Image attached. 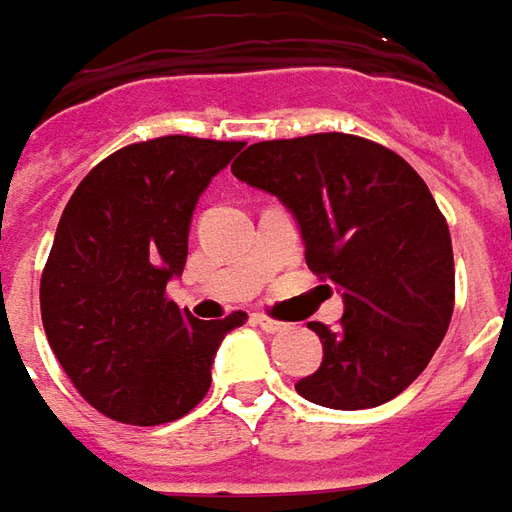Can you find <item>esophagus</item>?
Masks as SVG:
<instances>
[{
    "label": "esophagus",
    "instance_id": "esophagus-1",
    "mask_svg": "<svg viewBox=\"0 0 512 512\" xmlns=\"http://www.w3.org/2000/svg\"><path fill=\"white\" fill-rule=\"evenodd\" d=\"M255 322L260 325V330H266V333H280V330H285V322H280V319H271V316L266 314H257Z\"/></svg>",
    "mask_w": 512,
    "mask_h": 512
}]
</instances>
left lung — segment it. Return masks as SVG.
Wrapping results in <instances>:
<instances>
[{"label":"left lung","mask_w":512,"mask_h":512,"mask_svg":"<svg viewBox=\"0 0 512 512\" xmlns=\"http://www.w3.org/2000/svg\"><path fill=\"white\" fill-rule=\"evenodd\" d=\"M232 173L294 212L308 269L342 291L339 328L308 322L325 356L297 392L347 412L401 395L454 314L451 235L417 170L378 142L333 131L255 142Z\"/></svg>","instance_id":"1"}]
</instances>
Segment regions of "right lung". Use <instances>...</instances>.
I'll use <instances>...</instances> for the list:
<instances>
[{
    "instance_id": "1",
    "label": "right lung",
    "mask_w": 512,
    "mask_h": 512,
    "mask_svg": "<svg viewBox=\"0 0 512 512\" xmlns=\"http://www.w3.org/2000/svg\"><path fill=\"white\" fill-rule=\"evenodd\" d=\"M243 142L170 134L134 142L86 173L41 274V322L86 403L128 426L196 409L221 339L243 311L201 322L165 288L187 260L198 196Z\"/></svg>"
}]
</instances>
